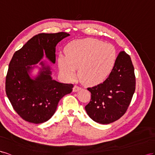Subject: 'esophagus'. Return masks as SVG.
<instances>
[{
  "label": "esophagus",
  "instance_id": "1",
  "mask_svg": "<svg viewBox=\"0 0 155 155\" xmlns=\"http://www.w3.org/2000/svg\"><path fill=\"white\" fill-rule=\"evenodd\" d=\"M81 90V87H79L78 86H77V85H74V87H73V91L74 92L78 91V90Z\"/></svg>",
  "mask_w": 155,
  "mask_h": 155
}]
</instances>
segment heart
<instances>
[{
    "label": "heart",
    "instance_id": "b5f03b06",
    "mask_svg": "<svg viewBox=\"0 0 155 155\" xmlns=\"http://www.w3.org/2000/svg\"><path fill=\"white\" fill-rule=\"evenodd\" d=\"M64 51L65 55L58 57L61 74L71 81L78 68L79 78L89 85L102 82L112 71L117 58L112 45L92 38L71 41Z\"/></svg>",
    "mask_w": 155,
    "mask_h": 155
}]
</instances>
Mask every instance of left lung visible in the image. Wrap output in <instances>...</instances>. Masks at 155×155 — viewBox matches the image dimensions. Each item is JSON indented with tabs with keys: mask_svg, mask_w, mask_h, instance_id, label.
Wrapping results in <instances>:
<instances>
[{
	"mask_svg": "<svg viewBox=\"0 0 155 155\" xmlns=\"http://www.w3.org/2000/svg\"><path fill=\"white\" fill-rule=\"evenodd\" d=\"M135 88L131 58L125 51H121L108 77L103 83L87 88L91 92V100L85 107L87 115L101 124L117 121L127 112Z\"/></svg>",
	"mask_w": 155,
	"mask_h": 155,
	"instance_id": "obj_1",
	"label": "left lung"
}]
</instances>
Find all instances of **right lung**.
I'll use <instances>...</instances> for the list:
<instances>
[{
  "mask_svg": "<svg viewBox=\"0 0 155 155\" xmlns=\"http://www.w3.org/2000/svg\"><path fill=\"white\" fill-rule=\"evenodd\" d=\"M68 33H41L36 35L17 51L9 64L5 88L13 108L25 121L39 124L54 114L60 100L72 91V84L52 80L50 68L43 64L39 76L32 80L28 72L30 65L37 64L45 51L47 58L56 61V46Z\"/></svg>",
  "mask_w": 155,
  "mask_h": 155,
  "instance_id": "add662e5",
  "label": "right lung"
}]
</instances>
